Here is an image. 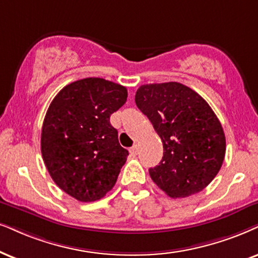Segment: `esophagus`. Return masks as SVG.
Listing matches in <instances>:
<instances>
[{
    "instance_id": "34e87169",
    "label": "esophagus",
    "mask_w": 258,
    "mask_h": 258,
    "mask_svg": "<svg viewBox=\"0 0 258 258\" xmlns=\"http://www.w3.org/2000/svg\"><path fill=\"white\" fill-rule=\"evenodd\" d=\"M130 152H131V155L136 156L137 153H138V145H133L131 149H130Z\"/></svg>"
}]
</instances>
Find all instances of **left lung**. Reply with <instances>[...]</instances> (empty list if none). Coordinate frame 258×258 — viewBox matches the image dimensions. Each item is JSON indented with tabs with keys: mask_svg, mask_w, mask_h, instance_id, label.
Masks as SVG:
<instances>
[{
	"mask_svg": "<svg viewBox=\"0 0 258 258\" xmlns=\"http://www.w3.org/2000/svg\"><path fill=\"white\" fill-rule=\"evenodd\" d=\"M136 105L163 143V157L150 168L152 181L170 198H187L205 189L223 165L226 140L210 105L177 82L144 84Z\"/></svg>",
	"mask_w": 258,
	"mask_h": 258,
	"instance_id": "obj_1",
	"label": "left lung"
}]
</instances>
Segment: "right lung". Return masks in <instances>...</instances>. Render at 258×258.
I'll return each instance as SVG.
<instances>
[{
    "mask_svg": "<svg viewBox=\"0 0 258 258\" xmlns=\"http://www.w3.org/2000/svg\"><path fill=\"white\" fill-rule=\"evenodd\" d=\"M127 100V89L89 77L65 86L48 107L41 155L58 187L78 201L100 200L115 184L128 151L109 118Z\"/></svg>",
    "mask_w": 258,
    "mask_h": 258,
    "instance_id": "1",
    "label": "right lung"
}]
</instances>
